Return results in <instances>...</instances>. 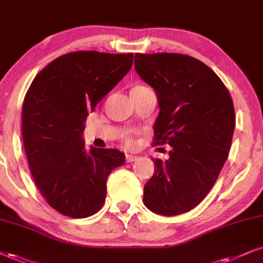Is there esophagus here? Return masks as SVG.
Segmentation results:
<instances>
[{
	"mask_svg": "<svg viewBox=\"0 0 263 263\" xmlns=\"http://www.w3.org/2000/svg\"><path fill=\"white\" fill-rule=\"evenodd\" d=\"M135 160H138V156H134V155H130V154L125 155V161L126 162H133Z\"/></svg>",
	"mask_w": 263,
	"mask_h": 263,
	"instance_id": "1",
	"label": "esophagus"
}]
</instances>
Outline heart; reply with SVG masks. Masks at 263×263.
<instances>
[{"label":"heart","instance_id":"b5f03b06","mask_svg":"<svg viewBox=\"0 0 263 263\" xmlns=\"http://www.w3.org/2000/svg\"><path fill=\"white\" fill-rule=\"evenodd\" d=\"M135 87H146V86L139 85V86H135ZM135 87H133V89H135ZM122 141L126 147H133V146H134V144H135L134 137H133L130 133H125V134H123L122 135Z\"/></svg>","mask_w":263,"mask_h":263}]
</instances>
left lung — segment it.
I'll list each match as a JSON object with an SVG mask.
<instances>
[{"instance_id": "obj_1", "label": "left lung", "mask_w": 263, "mask_h": 263, "mask_svg": "<svg viewBox=\"0 0 263 263\" xmlns=\"http://www.w3.org/2000/svg\"><path fill=\"white\" fill-rule=\"evenodd\" d=\"M134 64L157 93L154 145L172 146L168 160H152L144 203L162 216L185 213L205 199L228 158L235 128L232 96L210 67L186 54L137 53Z\"/></svg>"}]
</instances>
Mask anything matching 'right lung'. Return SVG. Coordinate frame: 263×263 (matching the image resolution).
<instances>
[{
	"instance_id": "obj_1",
	"label": "right lung",
	"mask_w": 263,
	"mask_h": 263,
	"mask_svg": "<svg viewBox=\"0 0 263 263\" xmlns=\"http://www.w3.org/2000/svg\"><path fill=\"white\" fill-rule=\"evenodd\" d=\"M133 53L76 51L47 64L24 97L22 134L35 185L57 212L85 218L101 210L107 178L124 164L116 148H86L85 119L124 78Z\"/></svg>"
}]
</instances>
